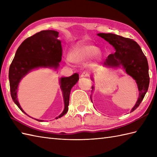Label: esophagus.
Instances as JSON below:
<instances>
[{
	"label": "esophagus",
	"instance_id": "1",
	"mask_svg": "<svg viewBox=\"0 0 157 157\" xmlns=\"http://www.w3.org/2000/svg\"><path fill=\"white\" fill-rule=\"evenodd\" d=\"M82 78H87V77H89V73L87 71H84L81 75Z\"/></svg>",
	"mask_w": 157,
	"mask_h": 157
}]
</instances>
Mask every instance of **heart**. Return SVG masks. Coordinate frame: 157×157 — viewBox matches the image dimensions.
I'll list each match as a JSON object with an SVG mask.
<instances>
[{
	"instance_id": "1",
	"label": "heart",
	"mask_w": 157,
	"mask_h": 157,
	"mask_svg": "<svg viewBox=\"0 0 157 157\" xmlns=\"http://www.w3.org/2000/svg\"><path fill=\"white\" fill-rule=\"evenodd\" d=\"M95 54L100 55L97 47L92 45L78 44L72 49L71 58L75 62L82 63L87 61Z\"/></svg>"
}]
</instances>
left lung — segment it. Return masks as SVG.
<instances>
[{"mask_svg": "<svg viewBox=\"0 0 157 157\" xmlns=\"http://www.w3.org/2000/svg\"><path fill=\"white\" fill-rule=\"evenodd\" d=\"M98 36L111 44L116 51L115 53L108 56L104 65L113 68L122 67L137 83L139 97L131 110V112H133L138 107L148 89L150 78L147 59L134 40L110 33H99ZM92 88L94 89V87L92 86Z\"/></svg>", "mask_w": 157, "mask_h": 157, "instance_id": "left-lung-1", "label": "left lung"}]
</instances>
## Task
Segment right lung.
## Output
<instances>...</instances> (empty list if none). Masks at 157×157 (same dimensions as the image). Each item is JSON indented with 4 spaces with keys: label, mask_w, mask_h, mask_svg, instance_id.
Returning a JSON list of instances; mask_svg holds the SVG:
<instances>
[{
    "label": "right lung",
    "mask_w": 157,
    "mask_h": 157,
    "mask_svg": "<svg viewBox=\"0 0 157 157\" xmlns=\"http://www.w3.org/2000/svg\"><path fill=\"white\" fill-rule=\"evenodd\" d=\"M59 32L54 30H44L26 38L19 46L9 71L10 91L13 101L22 112L24 111L19 105L17 92L19 83L32 69L39 67H52L59 66L62 59L61 42L57 39ZM79 79L78 73L70 77L60 78V84L64 99L65 109L58 119L68 111L69 95L72 87ZM27 115V114H26ZM38 121L42 120L36 119Z\"/></svg>",
    "instance_id": "1"
}]
</instances>
